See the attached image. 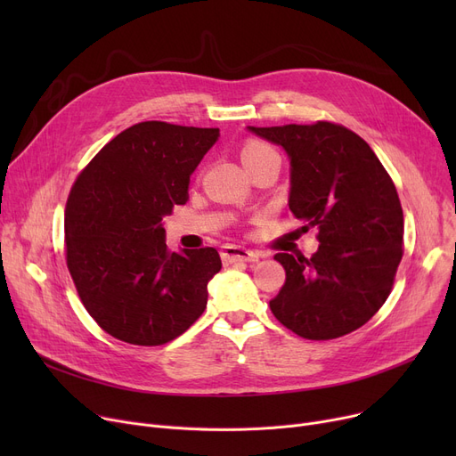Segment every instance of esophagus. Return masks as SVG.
I'll return each instance as SVG.
<instances>
[{"label":"esophagus","instance_id":"obj_1","mask_svg":"<svg viewBox=\"0 0 456 456\" xmlns=\"http://www.w3.org/2000/svg\"><path fill=\"white\" fill-rule=\"evenodd\" d=\"M222 260L224 262H238V260H246V262H251V260H258V255L251 249H246L242 246H232V244H227L222 248Z\"/></svg>","mask_w":456,"mask_h":456}]
</instances>
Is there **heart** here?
<instances>
[{
    "mask_svg": "<svg viewBox=\"0 0 456 456\" xmlns=\"http://www.w3.org/2000/svg\"><path fill=\"white\" fill-rule=\"evenodd\" d=\"M275 155H277V151L272 146H268L266 142L256 140V138L246 140L242 143V150H240V157H242V162L246 164V167H249L251 164H255V162H258L262 159L275 157Z\"/></svg>",
    "mask_w": 456,
    "mask_h": 456,
    "instance_id": "1",
    "label": "heart"
}]
</instances>
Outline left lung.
Masks as SVG:
<instances>
[{
    "label": "left lung",
    "instance_id": "1",
    "mask_svg": "<svg viewBox=\"0 0 456 456\" xmlns=\"http://www.w3.org/2000/svg\"><path fill=\"white\" fill-rule=\"evenodd\" d=\"M248 129L289 153V207L301 231L316 227L320 240L310 258L275 255L286 281L272 313L301 338H340L370 322L392 292L404 232L395 184L368 142L340 124Z\"/></svg>",
    "mask_w": 456,
    "mask_h": 456
}]
</instances>
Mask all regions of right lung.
Listing matches in <instances>:
<instances>
[{
	"label": "right lung",
	"mask_w": 456,
	"mask_h": 456,
	"mask_svg": "<svg viewBox=\"0 0 456 456\" xmlns=\"http://www.w3.org/2000/svg\"><path fill=\"white\" fill-rule=\"evenodd\" d=\"M220 129L140 122L100 150L69 190L66 265L88 314L110 337L162 346L207 306L222 270L214 248L172 253L162 218L188 200L190 175Z\"/></svg>",
	"instance_id": "obj_1"
}]
</instances>
